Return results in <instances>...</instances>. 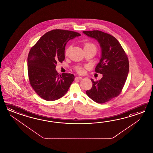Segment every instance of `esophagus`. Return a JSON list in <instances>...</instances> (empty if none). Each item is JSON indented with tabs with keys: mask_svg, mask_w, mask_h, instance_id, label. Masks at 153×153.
Masks as SVG:
<instances>
[{
	"mask_svg": "<svg viewBox=\"0 0 153 153\" xmlns=\"http://www.w3.org/2000/svg\"><path fill=\"white\" fill-rule=\"evenodd\" d=\"M75 79L76 80H81L82 78L80 77V76H76V77H75Z\"/></svg>",
	"mask_w": 153,
	"mask_h": 153,
	"instance_id": "34e87169",
	"label": "esophagus"
}]
</instances>
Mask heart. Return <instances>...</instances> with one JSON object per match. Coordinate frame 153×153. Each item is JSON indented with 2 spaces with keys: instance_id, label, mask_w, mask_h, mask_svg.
Here are the masks:
<instances>
[{
  "instance_id": "obj_1",
  "label": "heart",
  "mask_w": 153,
  "mask_h": 153,
  "mask_svg": "<svg viewBox=\"0 0 153 153\" xmlns=\"http://www.w3.org/2000/svg\"><path fill=\"white\" fill-rule=\"evenodd\" d=\"M72 49V46L69 45L65 48V56H68L70 51ZM96 46L94 45L93 42H85L84 44V49L85 51H89V50H94L96 51ZM76 72H78L79 74H82L84 72V69L83 67H78L76 69Z\"/></svg>"
}]
</instances>
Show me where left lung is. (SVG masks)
Segmentation results:
<instances>
[{"label": "left lung", "mask_w": 153, "mask_h": 153, "mask_svg": "<svg viewBox=\"0 0 153 153\" xmlns=\"http://www.w3.org/2000/svg\"><path fill=\"white\" fill-rule=\"evenodd\" d=\"M88 36L96 39L102 49V56L95 72L103 75L98 81L91 79L92 87L86 94L98 103H104L120 94L129 71L126 53L113 36L100 30L83 31Z\"/></svg>", "instance_id": "obj_1"}]
</instances>
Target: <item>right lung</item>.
<instances>
[{
	"label": "right lung",
	"instance_id": "right-lung-1",
	"mask_svg": "<svg viewBox=\"0 0 153 153\" xmlns=\"http://www.w3.org/2000/svg\"><path fill=\"white\" fill-rule=\"evenodd\" d=\"M80 33L63 29H53L39 39L29 51L28 74L29 82L37 94L46 101L63 97L74 80L71 73L59 74L56 70L57 62L65 59L67 42Z\"/></svg>",
	"mask_w": 153,
	"mask_h": 153
}]
</instances>
